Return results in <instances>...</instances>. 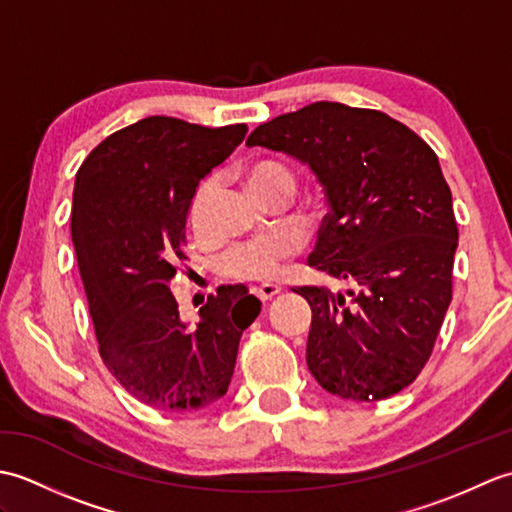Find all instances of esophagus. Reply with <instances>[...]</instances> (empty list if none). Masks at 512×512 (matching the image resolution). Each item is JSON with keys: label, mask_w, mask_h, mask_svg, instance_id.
Instances as JSON below:
<instances>
[{"label": "esophagus", "mask_w": 512, "mask_h": 512, "mask_svg": "<svg viewBox=\"0 0 512 512\" xmlns=\"http://www.w3.org/2000/svg\"><path fill=\"white\" fill-rule=\"evenodd\" d=\"M253 292H255L259 301H262V303H268L270 299H275V297L279 295L281 288H279V286H275V284H266V286H259V288H255Z\"/></svg>", "instance_id": "esophagus-1"}]
</instances>
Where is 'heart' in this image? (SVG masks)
<instances>
[{
	"label": "heart",
	"mask_w": 512,
	"mask_h": 512,
	"mask_svg": "<svg viewBox=\"0 0 512 512\" xmlns=\"http://www.w3.org/2000/svg\"><path fill=\"white\" fill-rule=\"evenodd\" d=\"M248 189L253 191L259 200L270 198V195H292L295 191V173L277 160H259L246 173ZM217 189H220V178L209 176L200 182L198 191L191 202V224L195 233L206 235L211 228V204ZM295 253V242L288 235H264L248 239L233 246L222 259V268L228 277L246 279V281H268L273 279L281 264Z\"/></svg>",
	"instance_id": "1"
}]
</instances>
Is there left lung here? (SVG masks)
<instances>
[{
    "instance_id": "8db88e82",
    "label": "left lung",
    "mask_w": 512,
    "mask_h": 512,
    "mask_svg": "<svg viewBox=\"0 0 512 512\" xmlns=\"http://www.w3.org/2000/svg\"><path fill=\"white\" fill-rule=\"evenodd\" d=\"M248 147L306 165L325 193L308 266L354 284L303 286L306 363L330 394L374 402L418 378L451 303L458 224L438 156L383 112L319 101L259 125Z\"/></svg>"
}]
</instances>
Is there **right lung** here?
Masks as SVG:
<instances>
[{
  "label": "right lung",
  "mask_w": 512,
  "mask_h": 512,
  "mask_svg": "<svg viewBox=\"0 0 512 512\" xmlns=\"http://www.w3.org/2000/svg\"><path fill=\"white\" fill-rule=\"evenodd\" d=\"M246 132L149 116L107 136L76 173L72 242L99 352L118 383L154 409L220 400L242 332L262 310L244 286H222L189 325L169 288L187 259L195 189Z\"/></svg>",
  "instance_id": "add662e5"
}]
</instances>
